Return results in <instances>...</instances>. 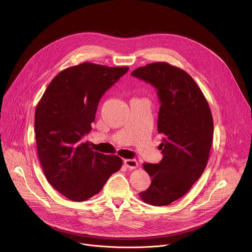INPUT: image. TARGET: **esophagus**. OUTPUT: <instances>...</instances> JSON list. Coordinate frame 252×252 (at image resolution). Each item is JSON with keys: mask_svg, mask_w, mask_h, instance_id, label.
<instances>
[{"mask_svg": "<svg viewBox=\"0 0 252 252\" xmlns=\"http://www.w3.org/2000/svg\"><path fill=\"white\" fill-rule=\"evenodd\" d=\"M124 162H125L126 166L127 168H129V169H134V168H136L138 166V163H137V161L135 159H125Z\"/></svg>", "mask_w": 252, "mask_h": 252, "instance_id": "obj_1", "label": "esophagus"}]
</instances>
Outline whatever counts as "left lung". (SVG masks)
Wrapping results in <instances>:
<instances>
[{"label":"left lung","mask_w":252,"mask_h":252,"mask_svg":"<svg viewBox=\"0 0 252 252\" xmlns=\"http://www.w3.org/2000/svg\"><path fill=\"white\" fill-rule=\"evenodd\" d=\"M131 76L158 90V131L163 135L160 162L142 164L152 184L139 196L155 206L168 205L184 196L206 167L213 138L211 112L201 90L182 68L153 63Z\"/></svg>","instance_id":"obj_1"}]
</instances>
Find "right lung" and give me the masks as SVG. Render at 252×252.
<instances>
[{"mask_svg": "<svg viewBox=\"0 0 252 252\" xmlns=\"http://www.w3.org/2000/svg\"><path fill=\"white\" fill-rule=\"evenodd\" d=\"M128 70L83 63L59 73L50 83L34 113L38 157L48 182L66 198L85 201L97 194L123 159L94 152L83 136L100 97Z\"/></svg>", "mask_w": 252, "mask_h": 252, "instance_id": "add662e5", "label": "right lung"}]
</instances>
